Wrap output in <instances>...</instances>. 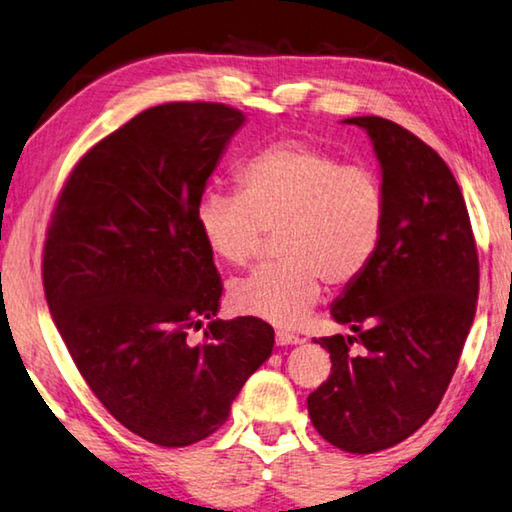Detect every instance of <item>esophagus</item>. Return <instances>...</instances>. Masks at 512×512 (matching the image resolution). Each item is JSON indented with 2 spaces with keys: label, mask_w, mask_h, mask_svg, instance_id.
Masks as SVG:
<instances>
[{
  "label": "esophagus",
  "mask_w": 512,
  "mask_h": 512,
  "mask_svg": "<svg viewBox=\"0 0 512 512\" xmlns=\"http://www.w3.org/2000/svg\"><path fill=\"white\" fill-rule=\"evenodd\" d=\"M274 341H277V345H297L302 338L293 332H288V329H277V332H274Z\"/></svg>",
  "instance_id": "34e87169"
}]
</instances>
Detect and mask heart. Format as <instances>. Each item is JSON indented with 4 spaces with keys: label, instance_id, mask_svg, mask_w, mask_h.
I'll return each mask as SVG.
<instances>
[{
    "label": "heart",
    "instance_id": "heart-1",
    "mask_svg": "<svg viewBox=\"0 0 512 512\" xmlns=\"http://www.w3.org/2000/svg\"><path fill=\"white\" fill-rule=\"evenodd\" d=\"M238 192H206L196 226L219 261L247 265L274 235L277 263L231 283L235 311L293 325L322 293L355 283L375 261L387 229V190L364 164L281 139L242 164Z\"/></svg>",
    "mask_w": 512,
    "mask_h": 512
}]
</instances>
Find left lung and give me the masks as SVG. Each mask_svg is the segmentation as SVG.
<instances>
[{
	"label": "left lung",
	"mask_w": 512,
	"mask_h": 512,
	"mask_svg": "<svg viewBox=\"0 0 512 512\" xmlns=\"http://www.w3.org/2000/svg\"><path fill=\"white\" fill-rule=\"evenodd\" d=\"M345 123L373 139L387 229L371 267L332 306L352 334L316 341L332 373L306 407L329 444L375 453L414 435L442 403L474 322L478 249L458 180L426 141L380 116Z\"/></svg>",
	"instance_id": "left-lung-1"
}]
</instances>
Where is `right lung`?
<instances>
[{"instance_id":"1","label":"right lung","mask_w":512,"mask_h":512,"mask_svg":"<svg viewBox=\"0 0 512 512\" xmlns=\"http://www.w3.org/2000/svg\"><path fill=\"white\" fill-rule=\"evenodd\" d=\"M242 123L222 102L146 109L77 160L45 231V300L77 371L121 426L157 446L212 435L272 355L265 320H212L224 286L196 226Z\"/></svg>"}]
</instances>
